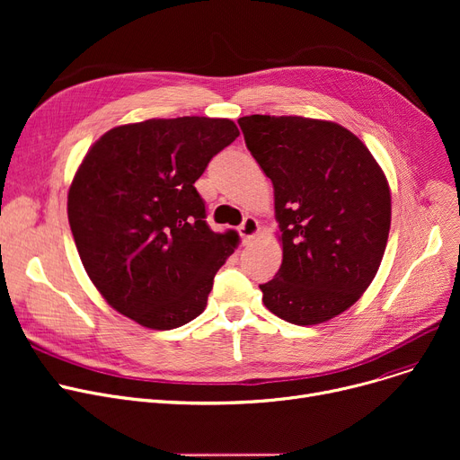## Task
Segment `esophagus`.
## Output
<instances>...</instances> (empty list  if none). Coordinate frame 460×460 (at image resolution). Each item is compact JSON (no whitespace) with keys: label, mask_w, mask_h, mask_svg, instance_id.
I'll list each match as a JSON object with an SVG mask.
<instances>
[{"label":"esophagus","mask_w":460,"mask_h":460,"mask_svg":"<svg viewBox=\"0 0 460 460\" xmlns=\"http://www.w3.org/2000/svg\"><path fill=\"white\" fill-rule=\"evenodd\" d=\"M238 233H240V236H243L244 240L253 238V236L259 233V222L255 220V217L246 216L244 222L240 224V227H238Z\"/></svg>","instance_id":"1"}]
</instances>
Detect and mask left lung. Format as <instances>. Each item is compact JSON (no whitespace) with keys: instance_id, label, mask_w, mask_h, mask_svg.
<instances>
[{"instance_id":"1","label":"left lung","mask_w":460,"mask_h":460,"mask_svg":"<svg viewBox=\"0 0 460 460\" xmlns=\"http://www.w3.org/2000/svg\"><path fill=\"white\" fill-rule=\"evenodd\" d=\"M246 147L272 184L283 261L259 285L279 319L321 324L373 281L392 224L380 165L350 130L298 115L238 119Z\"/></svg>"}]
</instances>
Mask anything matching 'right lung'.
Here are the masks:
<instances>
[{
	"label": "right lung",
	"mask_w": 460,
	"mask_h": 460,
	"mask_svg": "<svg viewBox=\"0 0 460 460\" xmlns=\"http://www.w3.org/2000/svg\"><path fill=\"white\" fill-rule=\"evenodd\" d=\"M238 134L229 119H149L111 128L85 155L68 224L87 276L125 317L173 330L205 311L236 234L208 227L193 184Z\"/></svg>",
	"instance_id": "add662e5"
}]
</instances>
